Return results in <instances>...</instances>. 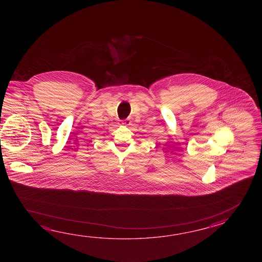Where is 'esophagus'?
I'll return each instance as SVG.
<instances>
[{
  "label": "esophagus",
  "instance_id": "esophagus-1",
  "mask_svg": "<svg viewBox=\"0 0 262 262\" xmlns=\"http://www.w3.org/2000/svg\"><path fill=\"white\" fill-rule=\"evenodd\" d=\"M121 124H123L124 126H129L131 124V120L130 119H125L123 121H121Z\"/></svg>",
  "mask_w": 262,
  "mask_h": 262
}]
</instances>
